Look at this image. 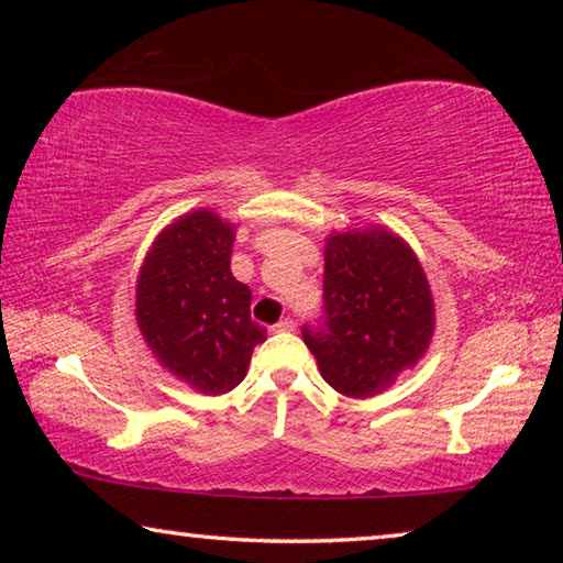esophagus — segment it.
<instances>
[{"label": "esophagus", "mask_w": 563, "mask_h": 563, "mask_svg": "<svg viewBox=\"0 0 563 563\" xmlns=\"http://www.w3.org/2000/svg\"><path fill=\"white\" fill-rule=\"evenodd\" d=\"M273 330L275 332H292L295 330V320L292 318H283L280 322H275Z\"/></svg>", "instance_id": "1"}]
</instances>
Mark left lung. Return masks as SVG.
Returning a JSON list of instances; mask_svg holds the SVG:
<instances>
[{"label":"left lung","mask_w":563,"mask_h":563,"mask_svg":"<svg viewBox=\"0 0 563 563\" xmlns=\"http://www.w3.org/2000/svg\"><path fill=\"white\" fill-rule=\"evenodd\" d=\"M434 332L427 275L402 238L347 231L328 238L322 316L302 340L322 379L347 397H373L424 355Z\"/></svg>","instance_id":"left-lung-1"}]
</instances>
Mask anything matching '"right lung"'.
<instances>
[{
	"instance_id": "1",
	"label": "right lung",
	"mask_w": 563,
	"mask_h": 563,
	"mask_svg": "<svg viewBox=\"0 0 563 563\" xmlns=\"http://www.w3.org/2000/svg\"><path fill=\"white\" fill-rule=\"evenodd\" d=\"M233 228L213 211L170 223L141 265L136 320L168 373L206 395L231 393L253 347L268 338L251 320V288L231 273Z\"/></svg>"
}]
</instances>
